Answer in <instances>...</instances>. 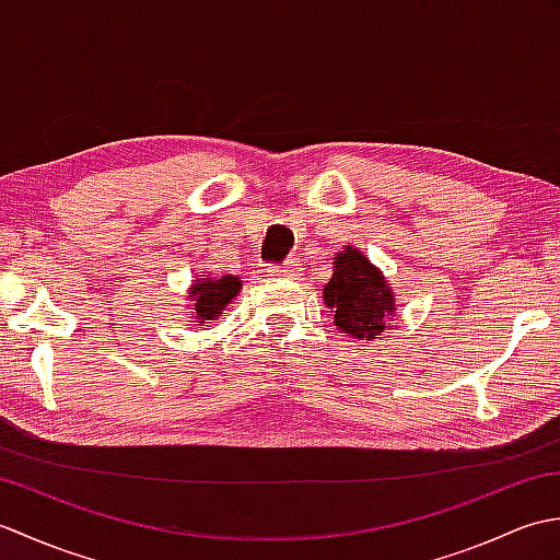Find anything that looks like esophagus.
Here are the masks:
<instances>
[{
    "mask_svg": "<svg viewBox=\"0 0 560 560\" xmlns=\"http://www.w3.org/2000/svg\"><path fill=\"white\" fill-rule=\"evenodd\" d=\"M267 277H271V279H295V277H301V265H295V261H281V265H269L267 267Z\"/></svg>",
    "mask_w": 560,
    "mask_h": 560,
    "instance_id": "1",
    "label": "esophagus"
}]
</instances>
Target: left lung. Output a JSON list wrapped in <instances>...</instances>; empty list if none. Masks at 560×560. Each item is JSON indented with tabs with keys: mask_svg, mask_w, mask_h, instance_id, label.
Segmentation results:
<instances>
[{
	"mask_svg": "<svg viewBox=\"0 0 560 560\" xmlns=\"http://www.w3.org/2000/svg\"><path fill=\"white\" fill-rule=\"evenodd\" d=\"M325 303L335 313V325L343 335L365 341L380 337L395 311L383 273L355 247L337 255L335 273L325 287Z\"/></svg>",
	"mask_w": 560,
	"mask_h": 560,
	"instance_id": "1",
	"label": "left lung"
}]
</instances>
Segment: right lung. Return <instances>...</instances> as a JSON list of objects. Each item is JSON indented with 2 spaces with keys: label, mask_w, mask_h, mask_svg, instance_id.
<instances>
[{
  "label": "right lung",
  "mask_w": 560,
  "mask_h": 560,
  "mask_svg": "<svg viewBox=\"0 0 560 560\" xmlns=\"http://www.w3.org/2000/svg\"><path fill=\"white\" fill-rule=\"evenodd\" d=\"M237 291H241V281L237 277H221V279H199L192 287V307L197 319H217L221 311L229 305Z\"/></svg>",
  "instance_id": "1"
}]
</instances>
